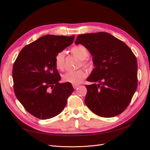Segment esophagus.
<instances>
[{
	"label": "esophagus",
	"instance_id": "1",
	"mask_svg": "<svg viewBox=\"0 0 150 150\" xmlns=\"http://www.w3.org/2000/svg\"><path fill=\"white\" fill-rule=\"evenodd\" d=\"M72 86H73L74 89H76L78 87H79V85L78 84H72Z\"/></svg>",
	"mask_w": 150,
	"mask_h": 150
}]
</instances>
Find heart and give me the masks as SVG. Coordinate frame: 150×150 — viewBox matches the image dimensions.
<instances>
[{"label":"heart","mask_w":150,"mask_h":150,"mask_svg":"<svg viewBox=\"0 0 150 150\" xmlns=\"http://www.w3.org/2000/svg\"><path fill=\"white\" fill-rule=\"evenodd\" d=\"M71 53L78 58L79 60L83 61L82 64L83 66H87L84 60L87 59L89 56L88 50L83 45H78L74 46L71 50ZM65 56L64 51H61L56 55L55 57V65L57 69L62 70L64 67L65 64ZM86 77V73L83 70H78L75 71H68L62 75V80L64 82L70 83L72 84H78L84 79Z\"/></svg>","instance_id":"heart-1"}]
</instances>
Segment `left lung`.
<instances>
[{"label":"left lung","instance_id":"8db88e82","mask_svg":"<svg viewBox=\"0 0 150 150\" xmlns=\"http://www.w3.org/2000/svg\"><path fill=\"white\" fill-rule=\"evenodd\" d=\"M81 44L91 54L95 67L87 78L85 103L99 116L119 115L128 107L137 90V60L130 48L111 34L98 33L78 35Z\"/></svg>","mask_w":150,"mask_h":150}]
</instances>
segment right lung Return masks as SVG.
<instances>
[{
  "label": "right lung",
  "mask_w": 150,
  "mask_h": 150,
  "mask_svg": "<svg viewBox=\"0 0 150 150\" xmlns=\"http://www.w3.org/2000/svg\"><path fill=\"white\" fill-rule=\"evenodd\" d=\"M74 37L44 35L22 49L13 64L16 96L26 111L39 119L58 115L73 92L70 83L59 82L61 76L55 65V57L72 44Z\"/></svg>",
  "instance_id": "right-lung-1"
}]
</instances>
